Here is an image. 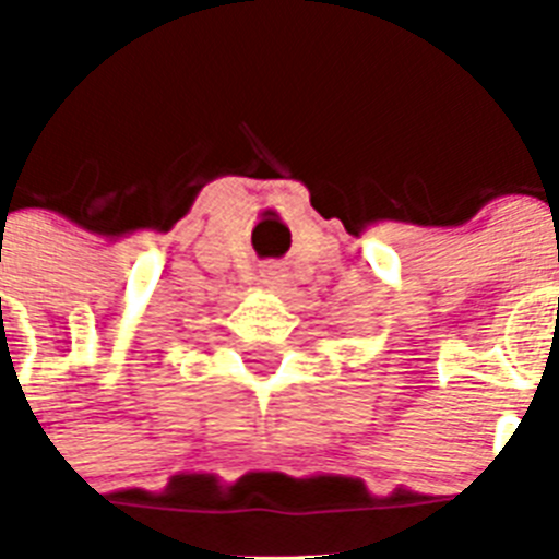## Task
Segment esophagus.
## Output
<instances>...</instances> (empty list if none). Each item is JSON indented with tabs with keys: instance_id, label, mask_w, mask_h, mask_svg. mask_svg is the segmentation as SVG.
<instances>
[{
	"instance_id": "esophagus-1",
	"label": "esophagus",
	"mask_w": 559,
	"mask_h": 559,
	"mask_svg": "<svg viewBox=\"0 0 559 559\" xmlns=\"http://www.w3.org/2000/svg\"><path fill=\"white\" fill-rule=\"evenodd\" d=\"M284 278H287V275H284V266H281V263H270V266L263 270V284H281Z\"/></svg>"
}]
</instances>
